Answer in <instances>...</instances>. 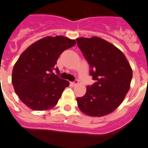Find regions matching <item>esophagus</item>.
Segmentation results:
<instances>
[{"label": "esophagus", "instance_id": "34e87169", "mask_svg": "<svg viewBox=\"0 0 148 148\" xmlns=\"http://www.w3.org/2000/svg\"><path fill=\"white\" fill-rule=\"evenodd\" d=\"M77 84H78V81H77V80L74 81V82H71V85H73V86H74V85H77Z\"/></svg>", "mask_w": 148, "mask_h": 148}]
</instances>
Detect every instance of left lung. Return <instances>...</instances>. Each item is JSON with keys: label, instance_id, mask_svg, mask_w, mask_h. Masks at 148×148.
<instances>
[{"label": "left lung", "instance_id": "left-lung-1", "mask_svg": "<svg viewBox=\"0 0 148 148\" xmlns=\"http://www.w3.org/2000/svg\"><path fill=\"white\" fill-rule=\"evenodd\" d=\"M76 40L90 65L92 79L96 81L86 87L85 96L77 98V106L82 113L92 117L112 113L130 90L131 66L123 52L104 39L94 36Z\"/></svg>", "mask_w": 148, "mask_h": 148}]
</instances>
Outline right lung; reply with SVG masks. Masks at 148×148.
<instances>
[{
  "instance_id": "1",
  "label": "right lung",
  "mask_w": 148,
  "mask_h": 148,
  "mask_svg": "<svg viewBox=\"0 0 148 148\" xmlns=\"http://www.w3.org/2000/svg\"><path fill=\"white\" fill-rule=\"evenodd\" d=\"M76 44L64 36H48L35 41L14 65L12 82L21 101L34 110H48L57 104L70 85L53 73L60 55ZM57 74L60 73L56 69Z\"/></svg>"
}]
</instances>
